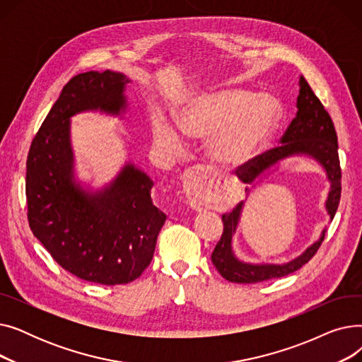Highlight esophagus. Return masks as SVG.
I'll use <instances>...</instances> for the list:
<instances>
[{
    "label": "esophagus",
    "instance_id": "esophagus-1",
    "mask_svg": "<svg viewBox=\"0 0 362 362\" xmlns=\"http://www.w3.org/2000/svg\"><path fill=\"white\" fill-rule=\"evenodd\" d=\"M205 182L206 170L202 165L191 167L186 171L183 177V186L187 195V202L197 211H201L206 206Z\"/></svg>",
    "mask_w": 362,
    "mask_h": 362
}]
</instances>
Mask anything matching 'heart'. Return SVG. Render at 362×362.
Wrapping results in <instances>:
<instances>
[{
	"label": "heart",
	"instance_id": "b5f03b06",
	"mask_svg": "<svg viewBox=\"0 0 362 362\" xmlns=\"http://www.w3.org/2000/svg\"><path fill=\"white\" fill-rule=\"evenodd\" d=\"M277 104L265 95L245 90L205 92L189 100L177 112V129L189 138H208L211 161L235 168L255 158L267 145L277 123ZM154 139L170 154L183 149L179 132L161 117L152 124Z\"/></svg>",
	"mask_w": 362,
	"mask_h": 362
}]
</instances>
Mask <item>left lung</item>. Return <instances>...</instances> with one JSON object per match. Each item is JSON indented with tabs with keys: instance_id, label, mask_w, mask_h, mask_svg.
I'll return each instance as SVG.
<instances>
[{
	"instance_id": "left-lung-1",
	"label": "left lung",
	"mask_w": 362,
	"mask_h": 362,
	"mask_svg": "<svg viewBox=\"0 0 362 362\" xmlns=\"http://www.w3.org/2000/svg\"><path fill=\"white\" fill-rule=\"evenodd\" d=\"M299 95H298V112L296 117L291 122L286 132L280 138V144L276 148L262 152L251 161L239 165L236 170L238 177L243 183H252L265 168L272 167L279 160L293 154H310L317 158L327 171V177L332 182V191L329 194L326 208L330 218L334 217L337 205L340 201V179L341 170L337 152V135L330 114L321 104L308 82L299 79ZM242 202H239L230 213L223 214V235L217 242L211 254V261L217 272L229 281L233 283H258L272 280L277 277L288 276L302 265H305L318 251L326 230L322 232L318 242L303 252L296 259L283 265H251L238 261L232 252V235L235 233L236 224L240 216Z\"/></svg>"
}]
</instances>
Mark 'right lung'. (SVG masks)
<instances>
[{
	"label": "right lung",
	"instance_id": "right-lung-1",
	"mask_svg": "<svg viewBox=\"0 0 362 362\" xmlns=\"http://www.w3.org/2000/svg\"><path fill=\"white\" fill-rule=\"evenodd\" d=\"M127 82L110 70L71 78L36 132L26 161L32 233L62 269L105 286L144 273L167 216L151 199L154 182L132 164L104 192L81 191L71 180L69 119L98 108L119 114Z\"/></svg>",
	"mask_w": 362,
	"mask_h": 362
}]
</instances>
